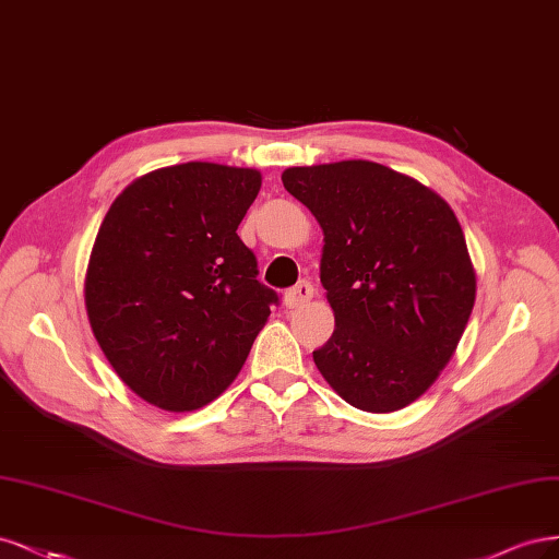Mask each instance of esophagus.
Masks as SVG:
<instances>
[{
  "mask_svg": "<svg viewBox=\"0 0 559 559\" xmlns=\"http://www.w3.org/2000/svg\"><path fill=\"white\" fill-rule=\"evenodd\" d=\"M313 297V285L309 281H299L295 287H290V290L285 293V306L287 309H297V306L306 304Z\"/></svg>",
  "mask_w": 559,
  "mask_h": 559,
  "instance_id": "1",
  "label": "esophagus"
}]
</instances>
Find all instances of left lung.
<instances>
[{
  "instance_id": "obj_1",
  "label": "left lung",
  "mask_w": 559,
  "mask_h": 559,
  "mask_svg": "<svg viewBox=\"0 0 559 559\" xmlns=\"http://www.w3.org/2000/svg\"><path fill=\"white\" fill-rule=\"evenodd\" d=\"M283 186L325 234L336 328L313 362L369 413L416 402L453 357L476 299L464 231L437 192L367 159L290 167Z\"/></svg>"
}]
</instances>
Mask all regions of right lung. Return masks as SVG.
I'll return each instance as SVG.
<instances>
[{"mask_svg":"<svg viewBox=\"0 0 559 559\" xmlns=\"http://www.w3.org/2000/svg\"><path fill=\"white\" fill-rule=\"evenodd\" d=\"M255 169L188 162L124 188L85 276L90 328L122 383L165 411H194L237 378L278 295L237 234Z\"/></svg>","mask_w":559,"mask_h":559,"instance_id":"1","label":"right lung"}]
</instances>
